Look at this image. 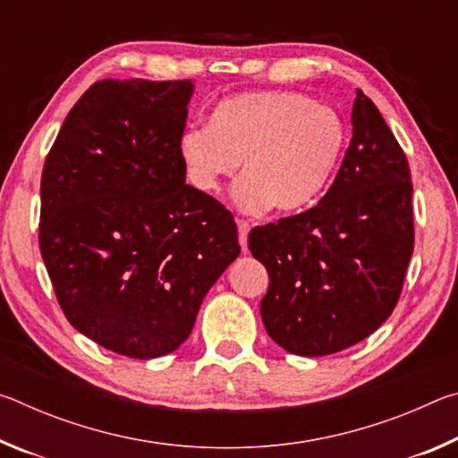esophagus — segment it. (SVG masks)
<instances>
[{
    "mask_svg": "<svg viewBox=\"0 0 458 458\" xmlns=\"http://www.w3.org/2000/svg\"><path fill=\"white\" fill-rule=\"evenodd\" d=\"M236 226H238V240H240V246H242V250H248V230H250V224L246 220L238 218L236 220Z\"/></svg>",
    "mask_w": 458,
    "mask_h": 458,
    "instance_id": "34e87169",
    "label": "esophagus"
}]
</instances>
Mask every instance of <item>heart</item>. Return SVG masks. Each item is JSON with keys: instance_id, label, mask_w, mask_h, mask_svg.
Masks as SVG:
<instances>
[{"instance_id": "b5f03b06", "label": "heart", "mask_w": 458, "mask_h": 458, "mask_svg": "<svg viewBox=\"0 0 458 458\" xmlns=\"http://www.w3.org/2000/svg\"><path fill=\"white\" fill-rule=\"evenodd\" d=\"M347 131L335 111L289 90L246 92L224 98L208 127L180 139V155L193 188L216 193L226 177H240V210L297 214L327 190L344 155Z\"/></svg>"}]
</instances>
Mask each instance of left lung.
<instances>
[{
	"instance_id": "left-lung-1",
	"label": "left lung",
	"mask_w": 458,
	"mask_h": 458,
	"mask_svg": "<svg viewBox=\"0 0 458 458\" xmlns=\"http://www.w3.org/2000/svg\"><path fill=\"white\" fill-rule=\"evenodd\" d=\"M335 182L309 210L248 234L268 270L267 333L294 355H329L374 333L396 307L414 250L406 153L358 90Z\"/></svg>"
}]
</instances>
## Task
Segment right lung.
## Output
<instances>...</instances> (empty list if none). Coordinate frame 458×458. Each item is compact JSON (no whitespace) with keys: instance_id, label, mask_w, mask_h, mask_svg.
I'll return each instance as SVG.
<instances>
[{"instance_id":"1","label":"right lung","mask_w":458,"mask_h":458,"mask_svg":"<svg viewBox=\"0 0 458 458\" xmlns=\"http://www.w3.org/2000/svg\"><path fill=\"white\" fill-rule=\"evenodd\" d=\"M190 81H98L46 155L38 242L66 319L127 358L172 353L240 254L234 216L185 183Z\"/></svg>"}]
</instances>
